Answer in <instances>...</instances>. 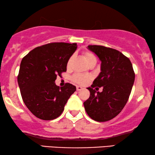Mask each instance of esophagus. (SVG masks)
I'll list each match as a JSON object with an SVG mask.
<instances>
[{"mask_svg": "<svg viewBox=\"0 0 155 155\" xmlns=\"http://www.w3.org/2000/svg\"><path fill=\"white\" fill-rule=\"evenodd\" d=\"M76 89H77V91H80V90H83V87H80V86H77Z\"/></svg>", "mask_w": 155, "mask_h": 155, "instance_id": "esophagus-1", "label": "esophagus"}]
</instances>
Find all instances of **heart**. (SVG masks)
Listing matches in <instances>:
<instances>
[{
    "mask_svg": "<svg viewBox=\"0 0 155 155\" xmlns=\"http://www.w3.org/2000/svg\"><path fill=\"white\" fill-rule=\"evenodd\" d=\"M84 54V57L85 58V60L87 63H89L91 61L93 60V59H95V56H94V54H92V53L90 51H84L83 53ZM72 59H73V56H71V58L68 59V63L67 65L69 66L71 65V63L72 61ZM90 78L89 76L87 75H81V74H75L73 76L72 78V80H73V82H76V83L80 84H85L89 80H90Z\"/></svg>",
    "mask_w": 155,
    "mask_h": 155,
    "instance_id": "b5f03b06",
    "label": "heart"
}]
</instances>
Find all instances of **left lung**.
Returning <instances> with one entry per match:
<instances>
[{"label": "left lung", "mask_w": 155, "mask_h": 155, "mask_svg": "<svg viewBox=\"0 0 155 155\" xmlns=\"http://www.w3.org/2000/svg\"><path fill=\"white\" fill-rule=\"evenodd\" d=\"M101 61V72L94 80L84 109L92 119L104 122L116 117L126 104L135 81L132 63L121 52L104 46L89 45ZM102 86L101 93L93 88Z\"/></svg>", "instance_id": "1"}]
</instances>
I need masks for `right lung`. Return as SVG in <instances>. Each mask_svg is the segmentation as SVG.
I'll return each instance as SVG.
<instances>
[{
  "mask_svg": "<svg viewBox=\"0 0 155 155\" xmlns=\"http://www.w3.org/2000/svg\"><path fill=\"white\" fill-rule=\"evenodd\" d=\"M77 44L54 42L29 51L20 63L18 82L25 104L40 119L58 118L75 86L66 83L60 87L57 76L66 71L68 59L77 49Z\"/></svg>",
  "mask_w": 155,
  "mask_h": 155,
  "instance_id": "right-lung-1",
  "label": "right lung"
}]
</instances>
